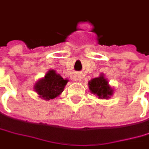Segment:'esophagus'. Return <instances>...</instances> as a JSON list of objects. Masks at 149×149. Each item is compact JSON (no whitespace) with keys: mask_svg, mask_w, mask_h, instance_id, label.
Instances as JSON below:
<instances>
[{"mask_svg":"<svg viewBox=\"0 0 149 149\" xmlns=\"http://www.w3.org/2000/svg\"><path fill=\"white\" fill-rule=\"evenodd\" d=\"M77 80H79V81H80V77H78V78H77Z\"/></svg>","mask_w":149,"mask_h":149,"instance_id":"esophagus-1","label":"esophagus"}]
</instances>
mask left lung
<instances>
[{
  "mask_svg": "<svg viewBox=\"0 0 149 149\" xmlns=\"http://www.w3.org/2000/svg\"><path fill=\"white\" fill-rule=\"evenodd\" d=\"M88 85L91 92L98 96L99 98L107 99L109 96L112 95V89L108 85L107 80L102 75L92 79L88 82Z\"/></svg>",
  "mask_w": 149,
  "mask_h": 149,
  "instance_id": "obj_1",
  "label": "left lung"
}]
</instances>
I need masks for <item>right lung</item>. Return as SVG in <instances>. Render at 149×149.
I'll list each match as a JSON object with an SVG mask.
<instances>
[{"mask_svg": "<svg viewBox=\"0 0 149 149\" xmlns=\"http://www.w3.org/2000/svg\"><path fill=\"white\" fill-rule=\"evenodd\" d=\"M67 82V79H64L52 70L48 71L42 79L35 84L34 88L41 97L46 100H50L62 93Z\"/></svg>", "mask_w": 149, "mask_h": 149, "instance_id": "obj_1", "label": "right lung"}]
</instances>
